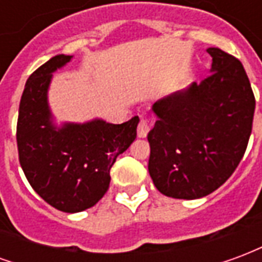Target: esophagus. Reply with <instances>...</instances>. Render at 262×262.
Wrapping results in <instances>:
<instances>
[{
    "label": "esophagus",
    "instance_id": "esophagus-1",
    "mask_svg": "<svg viewBox=\"0 0 262 262\" xmlns=\"http://www.w3.org/2000/svg\"><path fill=\"white\" fill-rule=\"evenodd\" d=\"M148 130H150V125H148L147 119H140L139 126H137V136L146 137L147 136Z\"/></svg>",
    "mask_w": 262,
    "mask_h": 262
}]
</instances>
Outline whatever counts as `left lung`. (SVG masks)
<instances>
[{"label": "left lung", "mask_w": 262, "mask_h": 262, "mask_svg": "<svg viewBox=\"0 0 262 262\" xmlns=\"http://www.w3.org/2000/svg\"><path fill=\"white\" fill-rule=\"evenodd\" d=\"M210 74L153 105L148 172L165 196L198 199L223 185L247 148L253 129L251 84L240 60L217 48Z\"/></svg>", "instance_id": "1"}]
</instances>
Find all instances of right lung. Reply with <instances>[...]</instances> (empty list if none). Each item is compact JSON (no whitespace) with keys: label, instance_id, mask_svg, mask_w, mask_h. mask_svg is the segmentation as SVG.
<instances>
[{"label":"right lung","instance_id":"add662e5","mask_svg":"<svg viewBox=\"0 0 262 262\" xmlns=\"http://www.w3.org/2000/svg\"><path fill=\"white\" fill-rule=\"evenodd\" d=\"M73 56L57 54L33 71L19 103L16 143L31 187L67 213L91 208L105 195L116 157L136 139L139 116L114 125L102 119L56 127L48 103L53 73Z\"/></svg>","mask_w":262,"mask_h":262}]
</instances>
